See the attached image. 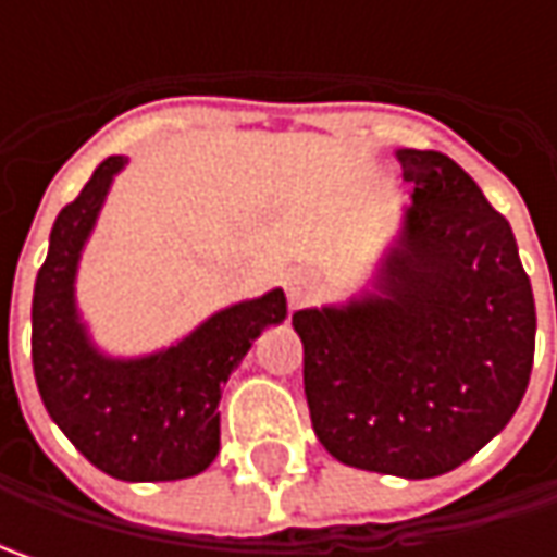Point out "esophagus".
I'll return each instance as SVG.
<instances>
[{
  "mask_svg": "<svg viewBox=\"0 0 557 557\" xmlns=\"http://www.w3.org/2000/svg\"><path fill=\"white\" fill-rule=\"evenodd\" d=\"M285 288H288L290 304H304V300H310V297L319 294L322 275L315 269H294L288 275V282H285Z\"/></svg>",
  "mask_w": 557,
  "mask_h": 557,
  "instance_id": "34e87169",
  "label": "esophagus"
}]
</instances>
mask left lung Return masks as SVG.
I'll return each mask as SVG.
<instances>
[{
    "mask_svg": "<svg viewBox=\"0 0 557 557\" xmlns=\"http://www.w3.org/2000/svg\"><path fill=\"white\" fill-rule=\"evenodd\" d=\"M412 207L374 290L294 312L312 431L334 459L437 478L511 421L536 347V304L511 225L440 151L399 148Z\"/></svg>",
    "mask_w": 557,
    "mask_h": 557,
    "instance_id": "obj_1",
    "label": "left lung"
}]
</instances>
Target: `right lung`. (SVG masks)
I'll list each match as a JSON object with an SVG mask.
<instances>
[{
    "label": "right lung",
    "mask_w": 557,
    "mask_h": 557,
    "mask_svg": "<svg viewBox=\"0 0 557 557\" xmlns=\"http://www.w3.org/2000/svg\"><path fill=\"white\" fill-rule=\"evenodd\" d=\"M126 158L98 163L52 225L33 288V374L46 412L76 449L117 481H183L220 453V396L263 329L288 315L275 288L213 312L161 354H98L74 300L76 263Z\"/></svg>",
    "instance_id": "obj_1"
}]
</instances>
